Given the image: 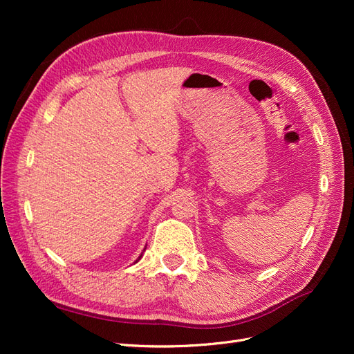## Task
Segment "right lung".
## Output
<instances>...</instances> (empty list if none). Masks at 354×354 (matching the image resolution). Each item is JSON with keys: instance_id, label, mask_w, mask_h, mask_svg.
<instances>
[{"instance_id": "obj_1", "label": "right lung", "mask_w": 354, "mask_h": 354, "mask_svg": "<svg viewBox=\"0 0 354 354\" xmlns=\"http://www.w3.org/2000/svg\"><path fill=\"white\" fill-rule=\"evenodd\" d=\"M142 255H143V252H142ZM142 255H140V257H138V259H137V260H136V263H137V261H138V260H140V259H142Z\"/></svg>"}]
</instances>
